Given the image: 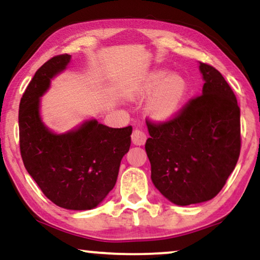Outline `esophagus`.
I'll return each mask as SVG.
<instances>
[{
  "label": "esophagus",
  "mask_w": 260,
  "mask_h": 260,
  "mask_svg": "<svg viewBox=\"0 0 260 260\" xmlns=\"http://www.w3.org/2000/svg\"><path fill=\"white\" fill-rule=\"evenodd\" d=\"M131 141L135 145H144L145 141H147V135L141 130H134L133 135H131Z\"/></svg>",
  "instance_id": "obj_1"
}]
</instances>
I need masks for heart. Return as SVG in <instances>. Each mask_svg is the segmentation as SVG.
Returning <instances> with one entry per match:
<instances>
[{"instance_id": "obj_1", "label": "heart", "mask_w": 260, "mask_h": 260, "mask_svg": "<svg viewBox=\"0 0 260 260\" xmlns=\"http://www.w3.org/2000/svg\"><path fill=\"white\" fill-rule=\"evenodd\" d=\"M188 93V84L182 76L155 70L142 78L129 98L140 101L148 97L145 113L151 120L166 123L176 117Z\"/></svg>"}]
</instances>
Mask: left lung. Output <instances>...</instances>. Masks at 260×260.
<instances>
[{
    "label": "left lung",
    "instance_id": "8db88e82",
    "mask_svg": "<svg viewBox=\"0 0 260 260\" xmlns=\"http://www.w3.org/2000/svg\"><path fill=\"white\" fill-rule=\"evenodd\" d=\"M204 86L169 122L149 123L145 151L151 181L173 204L211 200L222 189L240 154V109L222 74L199 62Z\"/></svg>",
    "mask_w": 260,
    "mask_h": 260
}]
</instances>
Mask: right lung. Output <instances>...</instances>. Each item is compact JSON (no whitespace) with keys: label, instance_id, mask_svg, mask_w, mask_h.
<instances>
[{"label":"right lung","instance_id":"add662e5","mask_svg":"<svg viewBox=\"0 0 260 260\" xmlns=\"http://www.w3.org/2000/svg\"><path fill=\"white\" fill-rule=\"evenodd\" d=\"M71 58L63 54L48 60L24 91L19 109L20 150L28 174L49 200L65 209L88 211L101 205L115 187L133 127L115 129L95 118L61 134L46 125L41 97Z\"/></svg>","mask_w":260,"mask_h":260}]
</instances>
